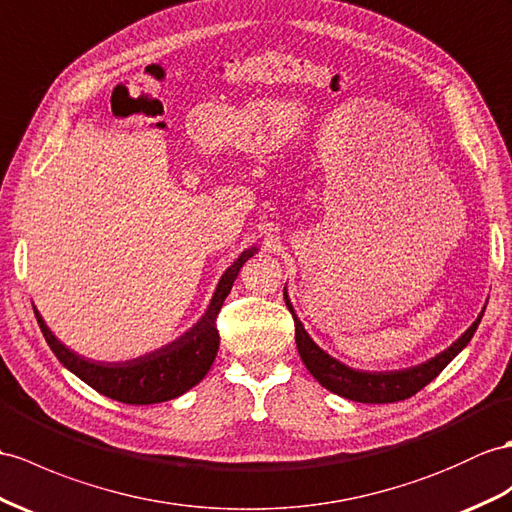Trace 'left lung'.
<instances>
[{
    "label": "left lung",
    "mask_w": 512,
    "mask_h": 512,
    "mask_svg": "<svg viewBox=\"0 0 512 512\" xmlns=\"http://www.w3.org/2000/svg\"><path fill=\"white\" fill-rule=\"evenodd\" d=\"M284 302L289 306L295 319V343H297L299 358H302L306 369L313 373V378L323 386V389L341 395L345 400L360 402V404H391V402L406 400V397H413L417 391H421L423 386L430 384L460 352L465 350L473 332L478 330L480 319L486 308V306L482 308L478 319L473 321L471 326L460 334L450 347H447V350L428 358L426 363L406 367V369H391V371H365V369H354L350 365L341 363V360H336L328 352H323L321 347L310 339L304 323L295 315V308L291 304L289 293H286V286H284Z\"/></svg>",
    "instance_id": "1"
}]
</instances>
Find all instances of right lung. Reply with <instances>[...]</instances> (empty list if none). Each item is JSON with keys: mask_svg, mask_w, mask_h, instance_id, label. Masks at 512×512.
Wrapping results in <instances>:
<instances>
[{"mask_svg": "<svg viewBox=\"0 0 512 512\" xmlns=\"http://www.w3.org/2000/svg\"><path fill=\"white\" fill-rule=\"evenodd\" d=\"M254 254H258L256 247L245 249L223 271L204 315L189 330L171 343L158 347V350L130 360L106 363V360L84 358L56 339V334L47 328V323L39 310H36V306L34 315L36 321H39L47 345L52 347V352L60 363L71 373H76L82 382L89 384L97 393L110 397V400L136 406L169 402L173 397L184 395L195 384L202 382L210 367H213L219 350V332L215 328V319L223 306V299L232 291V284L236 276H239L241 267L245 265V260H249Z\"/></svg>", "mask_w": 512, "mask_h": 512, "instance_id": "obj_1", "label": "right lung"}]
</instances>
